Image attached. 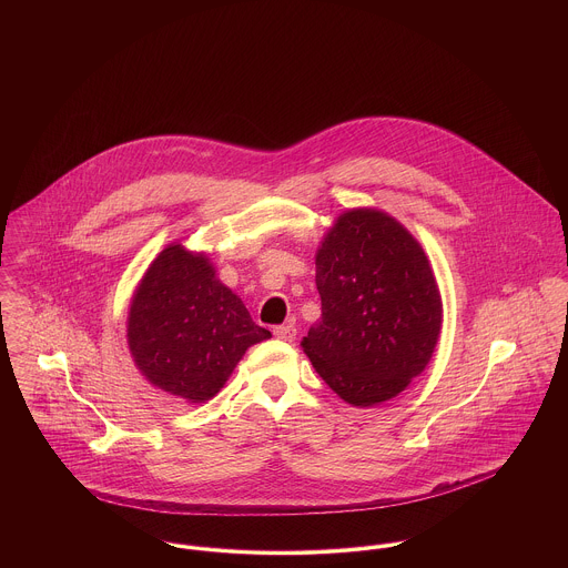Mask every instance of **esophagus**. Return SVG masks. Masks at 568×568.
I'll return each mask as SVG.
<instances>
[{
	"instance_id": "34e87169",
	"label": "esophagus",
	"mask_w": 568,
	"mask_h": 568,
	"mask_svg": "<svg viewBox=\"0 0 568 568\" xmlns=\"http://www.w3.org/2000/svg\"><path fill=\"white\" fill-rule=\"evenodd\" d=\"M273 334H275L277 338L291 343V341H295V336H297V327L293 324L277 325V327H273Z\"/></svg>"
}]
</instances>
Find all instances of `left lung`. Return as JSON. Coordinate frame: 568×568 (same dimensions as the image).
Masks as SVG:
<instances>
[{"label":"left lung","mask_w":568,"mask_h":568,"mask_svg":"<svg viewBox=\"0 0 568 568\" xmlns=\"http://www.w3.org/2000/svg\"><path fill=\"white\" fill-rule=\"evenodd\" d=\"M322 320L302 347L347 405L403 394L439 341L444 308L435 273L403 223L376 207L343 212L315 255Z\"/></svg>","instance_id":"left-lung-1"}]
</instances>
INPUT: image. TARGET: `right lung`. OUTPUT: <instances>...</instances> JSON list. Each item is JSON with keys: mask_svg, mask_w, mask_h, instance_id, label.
<instances>
[{"mask_svg": "<svg viewBox=\"0 0 568 568\" xmlns=\"http://www.w3.org/2000/svg\"><path fill=\"white\" fill-rule=\"evenodd\" d=\"M271 332L253 324L207 253L168 244L142 275L126 317V343L142 376L190 405L212 400L244 352Z\"/></svg>", "mask_w": 568, "mask_h": 568, "instance_id": "obj_1", "label": "right lung"}]
</instances>
